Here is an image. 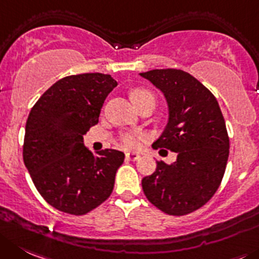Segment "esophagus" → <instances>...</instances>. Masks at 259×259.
I'll use <instances>...</instances> for the list:
<instances>
[{
	"instance_id": "1",
	"label": "esophagus",
	"mask_w": 259,
	"mask_h": 259,
	"mask_svg": "<svg viewBox=\"0 0 259 259\" xmlns=\"http://www.w3.org/2000/svg\"><path fill=\"white\" fill-rule=\"evenodd\" d=\"M126 159L127 161H137V159H139V153H135V152H130V153H126Z\"/></svg>"
}]
</instances>
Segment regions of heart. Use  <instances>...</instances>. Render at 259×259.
<instances>
[{
  "instance_id": "b5f03b06",
  "label": "heart",
  "mask_w": 259,
  "mask_h": 259,
  "mask_svg": "<svg viewBox=\"0 0 259 259\" xmlns=\"http://www.w3.org/2000/svg\"><path fill=\"white\" fill-rule=\"evenodd\" d=\"M148 97H153V94L151 93V92L146 91V89H134V91H132V93H130V98H132L133 103H134L135 106L138 105L139 102H142L143 100H146V98H148ZM139 143H141V137L137 134H126L122 137V144H124L126 148H137L138 146H139Z\"/></svg>"
}]
</instances>
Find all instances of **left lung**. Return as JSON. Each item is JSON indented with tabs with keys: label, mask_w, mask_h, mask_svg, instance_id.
I'll return each instance as SVG.
<instances>
[{
	"label": "left lung",
	"mask_w": 259,
	"mask_h": 259,
	"mask_svg": "<svg viewBox=\"0 0 259 259\" xmlns=\"http://www.w3.org/2000/svg\"><path fill=\"white\" fill-rule=\"evenodd\" d=\"M162 92L168 118L162 134L152 144L178 154L174 163L157 162L142 180L152 204L172 216L204 206L219 189L229 158V137L213 94L183 70L154 69L141 72Z\"/></svg>",
	"instance_id": "1"
}]
</instances>
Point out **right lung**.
Segmentation results:
<instances>
[{"label":"right lung","mask_w":259,"mask_h":259,"mask_svg":"<svg viewBox=\"0 0 259 259\" xmlns=\"http://www.w3.org/2000/svg\"><path fill=\"white\" fill-rule=\"evenodd\" d=\"M117 81L89 72L60 79L42 94L28 116L23 158L35 188L51 206L85 214L111 195L125 154L103 149L94 156L83 135L98 122Z\"/></svg>","instance_id":"obj_1"}]
</instances>
